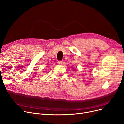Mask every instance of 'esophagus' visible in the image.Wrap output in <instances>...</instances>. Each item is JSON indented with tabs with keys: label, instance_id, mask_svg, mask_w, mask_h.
Listing matches in <instances>:
<instances>
[{
	"label": "esophagus",
	"instance_id": "34e87169",
	"mask_svg": "<svg viewBox=\"0 0 124 124\" xmlns=\"http://www.w3.org/2000/svg\"><path fill=\"white\" fill-rule=\"evenodd\" d=\"M63 62V61H59L58 63H59V64H62Z\"/></svg>",
	"mask_w": 124,
	"mask_h": 124
}]
</instances>
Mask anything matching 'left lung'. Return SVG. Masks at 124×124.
<instances>
[{"label": "left lung", "mask_w": 124, "mask_h": 124, "mask_svg": "<svg viewBox=\"0 0 124 124\" xmlns=\"http://www.w3.org/2000/svg\"><path fill=\"white\" fill-rule=\"evenodd\" d=\"M73 71H75V70H74V69H73Z\"/></svg>", "instance_id": "obj_1"}]
</instances>
